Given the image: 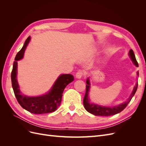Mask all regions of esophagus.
Instances as JSON below:
<instances>
[{
    "instance_id": "1",
    "label": "esophagus",
    "mask_w": 146,
    "mask_h": 146,
    "mask_svg": "<svg viewBox=\"0 0 146 146\" xmlns=\"http://www.w3.org/2000/svg\"><path fill=\"white\" fill-rule=\"evenodd\" d=\"M84 75V72L83 70H79L77 72L76 76V78H81Z\"/></svg>"
}]
</instances>
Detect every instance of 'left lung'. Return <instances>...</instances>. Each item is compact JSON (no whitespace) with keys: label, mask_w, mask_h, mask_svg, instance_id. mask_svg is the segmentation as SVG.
Segmentation results:
<instances>
[{"label":"left lung","mask_w":146,"mask_h":146,"mask_svg":"<svg viewBox=\"0 0 146 146\" xmlns=\"http://www.w3.org/2000/svg\"><path fill=\"white\" fill-rule=\"evenodd\" d=\"M129 55L130 56L131 60L133 61V63L137 66V67H138V63L137 62L135 54H134V52L132 49H130L129 51ZM138 74L139 73L138 72ZM138 84L137 83L136 86L134 87L133 90L132 91L129 99H128V100L125 102L119 105V106H116V107H102V106L90 103L89 99H88V94H89L90 83L89 79L88 78L86 80V93L83 99L84 107H85V108L86 109L87 111L92 114H94L95 116H109L114 115V114H116L119 113L121 112L123 109L125 108L127 105L129 104V103L131 100L132 98H133V96L135 95V92L137 90V88H138Z\"/></svg>","instance_id":"left-lung-1"}]
</instances>
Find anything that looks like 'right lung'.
Masks as SVG:
<instances>
[{
    "mask_svg": "<svg viewBox=\"0 0 146 146\" xmlns=\"http://www.w3.org/2000/svg\"><path fill=\"white\" fill-rule=\"evenodd\" d=\"M30 40L29 36L21 50L17 53L13 63L11 75L12 87L16 98L22 107L28 111L35 114H44L55 111L61 104L64 88L74 80L71 74H62L57 78L52 89L45 95L38 97H27L21 94L16 79L17 60L23 58L24 51Z\"/></svg>",
    "mask_w": 146,
    "mask_h": 146,
    "instance_id": "1",
    "label": "right lung"
}]
</instances>
